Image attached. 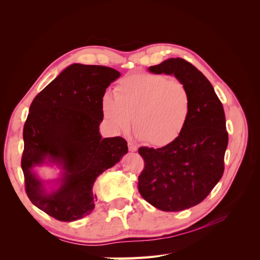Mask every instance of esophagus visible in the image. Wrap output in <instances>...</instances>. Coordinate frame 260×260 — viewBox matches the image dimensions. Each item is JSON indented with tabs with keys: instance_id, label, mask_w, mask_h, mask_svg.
Masks as SVG:
<instances>
[{
	"instance_id": "1",
	"label": "esophagus",
	"mask_w": 260,
	"mask_h": 260,
	"mask_svg": "<svg viewBox=\"0 0 260 260\" xmlns=\"http://www.w3.org/2000/svg\"><path fill=\"white\" fill-rule=\"evenodd\" d=\"M128 147H129V151L130 152H136V151H138V147H137V145L133 143V142H128Z\"/></svg>"
}]
</instances>
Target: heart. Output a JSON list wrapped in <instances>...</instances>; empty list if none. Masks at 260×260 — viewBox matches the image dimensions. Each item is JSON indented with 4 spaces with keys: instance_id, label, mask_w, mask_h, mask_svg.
<instances>
[{
    "instance_id": "1",
    "label": "heart",
    "mask_w": 260,
    "mask_h": 260,
    "mask_svg": "<svg viewBox=\"0 0 260 260\" xmlns=\"http://www.w3.org/2000/svg\"><path fill=\"white\" fill-rule=\"evenodd\" d=\"M115 97L106 93L102 109L117 132L133 131L143 143L167 146L181 136L191 114V95L186 85L157 74L137 73L118 81Z\"/></svg>"
}]
</instances>
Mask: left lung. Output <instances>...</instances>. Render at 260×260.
<instances>
[{
    "label": "left lung",
    "mask_w": 260,
    "mask_h": 260,
    "mask_svg": "<svg viewBox=\"0 0 260 260\" xmlns=\"http://www.w3.org/2000/svg\"><path fill=\"white\" fill-rule=\"evenodd\" d=\"M148 70L175 75L186 85L192 104L185 128L174 143L139 148L144 169L138 188L156 208L184 210L205 200L223 175L228 146L223 106L207 78L183 58H169Z\"/></svg>",
    "instance_id": "8db88e82"
}]
</instances>
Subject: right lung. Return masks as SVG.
I'll use <instances>...</instances> for the list:
<instances>
[{"mask_svg":"<svg viewBox=\"0 0 260 260\" xmlns=\"http://www.w3.org/2000/svg\"><path fill=\"white\" fill-rule=\"evenodd\" d=\"M120 77L116 69L73 64L32 101L23 125L21 169L31 203L59 221H75L91 214L96 178L128 153L121 137L100 135L107 86ZM45 159L59 164L61 186L46 194L33 172Z\"/></svg>","mask_w":260,"mask_h":260,"instance_id":"1","label":"right lung"}]
</instances>
